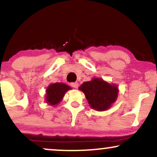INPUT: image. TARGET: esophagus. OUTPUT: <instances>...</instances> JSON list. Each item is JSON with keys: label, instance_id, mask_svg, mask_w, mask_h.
Segmentation results:
<instances>
[{"label": "esophagus", "instance_id": "34e87169", "mask_svg": "<svg viewBox=\"0 0 157 157\" xmlns=\"http://www.w3.org/2000/svg\"><path fill=\"white\" fill-rule=\"evenodd\" d=\"M71 85V86L72 87V88H78V83H77V82H71V83L70 84Z\"/></svg>", "mask_w": 157, "mask_h": 157}]
</instances>
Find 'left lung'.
<instances>
[{
  "instance_id": "1",
  "label": "left lung",
  "mask_w": 157,
  "mask_h": 157,
  "mask_svg": "<svg viewBox=\"0 0 157 157\" xmlns=\"http://www.w3.org/2000/svg\"><path fill=\"white\" fill-rule=\"evenodd\" d=\"M79 89L84 92L90 106L98 111L108 109L118 97V88L101 79L94 78L85 82Z\"/></svg>"
}]
</instances>
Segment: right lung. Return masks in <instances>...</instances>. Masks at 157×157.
<instances>
[{
  "mask_svg": "<svg viewBox=\"0 0 157 157\" xmlns=\"http://www.w3.org/2000/svg\"><path fill=\"white\" fill-rule=\"evenodd\" d=\"M69 89H71L70 87L61 82L51 84L47 89V101L51 105H57L63 99L66 92Z\"/></svg>",
  "mask_w": 157,
  "mask_h": 157,
  "instance_id": "right-lung-1",
  "label": "right lung"
}]
</instances>
